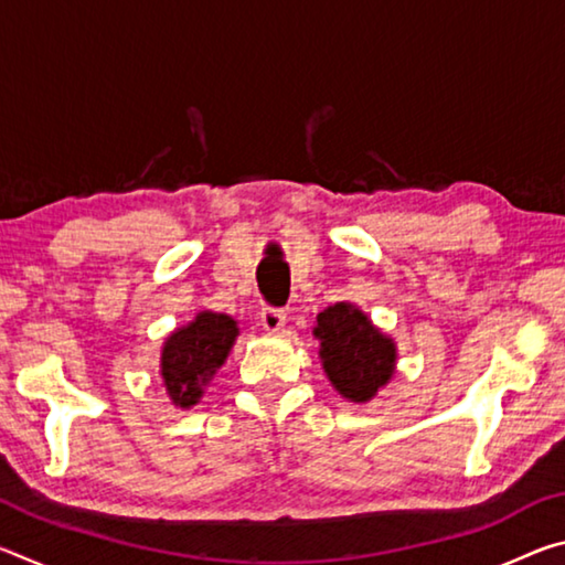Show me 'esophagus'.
<instances>
[{"label":"esophagus","mask_w":565,"mask_h":565,"mask_svg":"<svg viewBox=\"0 0 565 565\" xmlns=\"http://www.w3.org/2000/svg\"><path fill=\"white\" fill-rule=\"evenodd\" d=\"M259 319H262V327H264L266 331L276 333V331L284 329L286 313H284L281 309H274V306H264L262 313H259Z\"/></svg>","instance_id":"esophagus-1"}]
</instances>
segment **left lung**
Segmentation results:
<instances>
[{
	"label": "left lung",
	"mask_w": 565,
	"mask_h": 565,
	"mask_svg": "<svg viewBox=\"0 0 565 565\" xmlns=\"http://www.w3.org/2000/svg\"><path fill=\"white\" fill-rule=\"evenodd\" d=\"M321 359L327 376L341 396L369 401L394 374L396 349L351 303H333L317 317Z\"/></svg>",
	"instance_id": "8db88e82"
}]
</instances>
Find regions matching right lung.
Wrapping results in <instances>:
<instances>
[{
    "label": "right lung",
    "instance_id": "add662e5",
    "mask_svg": "<svg viewBox=\"0 0 565 565\" xmlns=\"http://www.w3.org/2000/svg\"><path fill=\"white\" fill-rule=\"evenodd\" d=\"M236 333L232 317L212 311H202L189 327L171 333L161 351V379L177 406L196 404L209 379L226 361Z\"/></svg>",
    "mask_w": 565,
    "mask_h": 565
}]
</instances>
